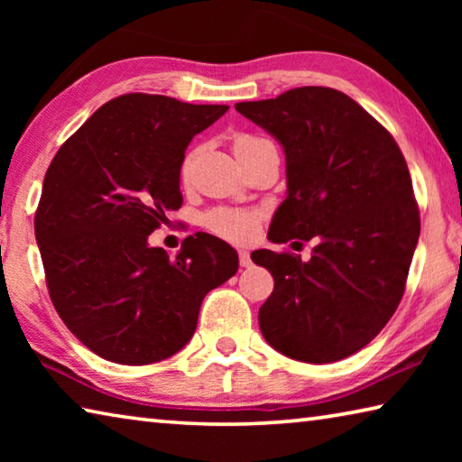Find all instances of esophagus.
<instances>
[{"label": "esophagus", "mask_w": 462, "mask_h": 462, "mask_svg": "<svg viewBox=\"0 0 462 462\" xmlns=\"http://www.w3.org/2000/svg\"><path fill=\"white\" fill-rule=\"evenodd\" d=\"M238 261H240V267H250V264H253V259H250V253H246V250H240Z\"/></svg>", "instance_id": "1"}]
</instances>
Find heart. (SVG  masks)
Instances as JSON below:
<instances>
[{"instance_id":"1","label":"heart","mask_w":462,"mask_h":462,"mask_svg":"<svg viewBox=\"0 0 462 462\" xmlns=\"http://www.w3.org/2000/svg\"><path fill=\"white\" fill-rule=\"evenodd\" d=\"M267 143L264 138L250 136V134H238L234 138V152H245L250 148ZM195 165V151H189L181 161V167H179V179L187 183L191 179ZM259 222L261 216L253 212V209H238V208H216L212 212L203 216V224L209 232L217 234L230 242H248L256 236L259 232Z\"/></svg>"}]
</instances>
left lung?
<instances>
[{
    "mask_svg": "<svg viewBox=\"0 0 462 462\" xmlns=\"http://www.w3.org/2000/svg\"><path fill=\"white\" fill-rule=\"evenodd\" d=\"M236 112L285 151L287 198L269 238L316 240L311 259L259 250L275 289L259 310L273 348L334 363L366 346L400 306L420 212L400 146L373 116L330 88H297ZM301 245V242H293Z\"/></svg>",
    "mask_w": 462,
    "mask_h": 462,
    "instance_id": "obj_1",
    "label": "left lung"
}]
</instances>
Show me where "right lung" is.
Masks as SVG:
<instances>
[{"mask_svg":"<svg viewBox=\"0 0 462 462\" xmlns=\"http://www.w3.org/2000/svg\"><path fill=\"white\" fill-rule=\"evenodd\" d=\"M228 106L126 93L101 106L54 154L34 216L54 310L91 353L151 365L179 353L203 297L238 271L224 240L198 232L175 259L148 236L179 209L191 138Z\"/></svg>","mask_w":462,"mask_h":462,"instance_id":"1","label":"right lung"}]
</instances>
